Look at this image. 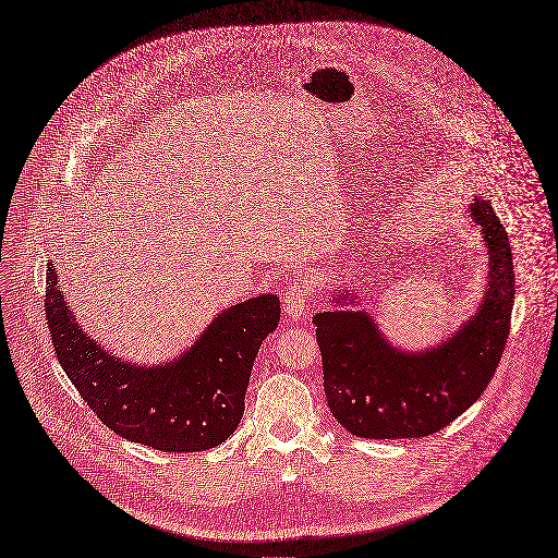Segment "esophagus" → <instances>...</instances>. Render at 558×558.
<instances>
[{"label": "esophagus", "mask_w": 558, "mask_h": 558, "mask_svg": "<svg viewBox=\"0 0 558 558\" xmlns=\"http://www.w3.org/2000/svg\"><path fill=\"white\" fill-rule=\"evenodd\" d=\"M311 308H313V304H311L306 281L290 279L283 288V311L288 313V317L292 322L304 319L311 313Z\"/></svg>", "instance_id": "34e87169"}]
</instances>
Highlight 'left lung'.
I'll list each match as a JSON object with an SVG mask.
<instances>
[{
	"label": "left lung",
	"instance_id": "8db88e82",
	"mask_svg": "<svg viewBox=\"0 0 558 558\" xmlns=\"http://www.w3.org/2000/svg\"><path fill=\"white\" fill-rule=\"evenodd\" d=\"M487 247V283L476 313L424 351L384 337L353 290L330 292L332 311L313 317L324 362V391L335 420L357 438H424L462 415L492 381L507 344L513 264L507 232L489 201L466 207Z\"/></svg>",
	"mask_w": 558,
	"mask_h": 558
}]
</instances>
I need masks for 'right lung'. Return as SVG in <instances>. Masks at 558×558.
I'll use <instances>...</instances> for the list:
<instances>
[{
	"label": "right lung",
	"mask_w": 558,
	"mask_h": 558,
	"mask_svg": "<svg viewBox=\"0 0 558 558\" xmlns=\"http://www.w3.org/2000/svg\"><path fill=\"white\" fill-rule=\"evenodd\" d=\"M279 315L277 294L245 299L214 317L181 355L145 366L84 332L53 259L47 270V324L73 387L116 436L169 453L205 451L236 432L254 357Z\"/></svg>",
	"instance_id": "add662e5"
}]
</instances>
